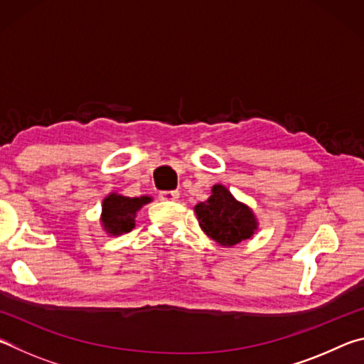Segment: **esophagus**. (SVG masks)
<instances>
[{
  "label": "esophagus",
  "instance_id": "esophagus-1",
  "mask_svg": "<svg viewBox=\"0 0 364 364\" xmlns=\"http://www.w3.org/2000/svg\"><path fill=\"white\" fill-rule=\"evenodd\" d=\"M160 200H168V202H175L180 199V193L178 191H162V193L159 194Z\"/></svg>",
  "mask_w": 364,
  "mask_h": 364
}]
</instances>
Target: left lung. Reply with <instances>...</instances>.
<instances>
[{"instance_id": "obj_1", "label": "left lung", "mask_w": 364, "mask_h": 364, "mask_svg": "<svg viewBox=\"0 0 364 364\" xmlns=\"http://www.w3.org/2000/svg\"><path fill=\"white\" fill-rule=\"evenodd\" d=\"M200 230L223 247L247 241L258 230V220L252 208L237 200L223 184H213L207 200L194 207Z\"/></svg>"}]
</instances>
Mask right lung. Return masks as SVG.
I'll return each instance as SVG.
<instances>
[{
  "instance_id": "obj_1",
  "label": "right lung",
  "mask_w": 364,
  "mask_h": 364,
  "mask_svg": "<svg viewBox=\"0 0 364 364\" xmlns=\"http://www.w3.org/2000/svg\"><path fill=\"white\" fill-rule=\"evenodd\" d=\"M152 202V197H127L119 193H109L102 200L101 226L109 236H120L123 232H130L134 228V218L143 205Z\"/></svg>"
}]
</instances>
